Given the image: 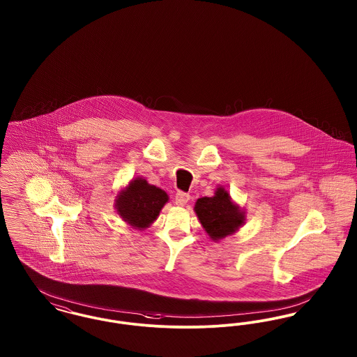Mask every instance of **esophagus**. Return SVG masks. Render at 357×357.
<instances>
[{
	"mask_svg": "<svg viewBox=\"0 0 357 357\" xmlns=\"http://www.w3.org/2000/svg\"><path fill=\"white\" fill-rule=\"evenodd\" d=\"M190 199V195L186 192H182V191H178L175 194V204L176 206H185Z\"/></svg>",
	"mask_w": 357,
	"mask_h": 357,
	"instance_id": "34e87169",
	"label": "esophagus"
}]
</instances>
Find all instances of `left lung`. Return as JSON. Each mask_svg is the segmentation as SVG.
Wrapping results in <instances>:
<instances>
[{
  "instance_id": "left-lung-1",
  "label": "left lung",
  "mask_w": 357,
  "mask_h": 357,
  "mask_svg": "<svg viewBox=\"0 0 357 357\" xmlns=\"http://www.w3.org/2000/svg\"><path fill=\"white\" fill-rule=\"evenodd\" d=\"M197 217L213 241L231 236L245 223V211L230 198V194L218 187L213 197L199 198L194 207Z\"/></svg>"
}]
</instances>
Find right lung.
I'll return each instance as SVG.
<instances>
[{
    "instance_id": "right-lung-1",
    "label": "right lung",
    "mask_w": 357,
    "mask_h": 357,
    "mask_svg": "<svg viewBox=\"0 0 357 357\" xmlns=\"http://www.w3.org/2000/svg\"><path fill=\"white\" fill-rule=\"evenodd\" d=\"M169 195L159 187L147 183L143 178L132 179L116 197L115 208L123 221L143 230L156 221Z\"/></svg>"
}]
</instances>
